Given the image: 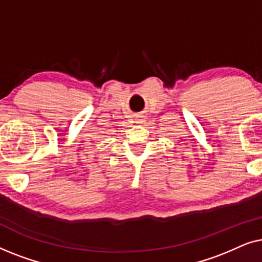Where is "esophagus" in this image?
Returning <instances> with one entry per match:
<instances>
[{
	"instance_id": "1",
	"label": "esophagus",
	"mask_w": 262,
	"mask_h": 262,
	"mask_svg": "<svg viewBox=\"0 0 262 262\" xmlns=\"http://www.w3.org/2000/svg\"><path fill=\"white\" fill-rule=\"evenodd\" d=\"M136 123L137 124H143V121H144V118H143L142 116H138V117H136Z\"/></svg>"
}]
</instances>
